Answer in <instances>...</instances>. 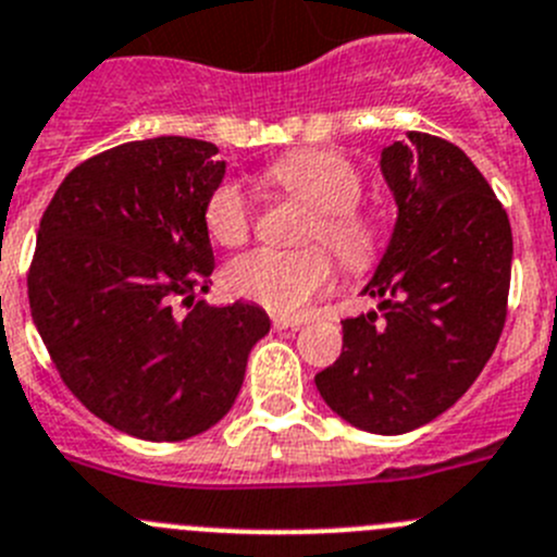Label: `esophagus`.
<instances>
[{"label": "esophagus", "instance_id": "obj_1", "mask_svg": "<svg viewBox=\"0 0 557 557\" xmlns=\"http://www.w3.org/2000/svg\"><path fill=\"white\" fill-rule=\"evenodd\" d=\"M306 320L304 318H273V329H278V331H295V329H300V325H304Z\"/></svg>", "mask_w": 557, "mask_h": 557}]
</instances>
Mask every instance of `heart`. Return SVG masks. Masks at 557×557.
Segmentation results:
<instances>
[{
    "label": "heart",
    "instance_id": "1",
    "mask_svg": "<svg viewBox=\"0 0 557 557\" xmlns=\"http://www.w3.org/2000/svg\"><path fill=\"white\" fill-rule=\"evenodd\" d=\"M270 185L293 196L314 212L306 237L323 239L345 268H367L379 251V228L356 209L361 176L336 151H293L264 171ZM203 223L218 245H243L251 232V207L243 187L221 182L203 203ZM232 295L264 306L270 312L293 314L304 309L331 282V259L318 245L295 251L257 248L232 259L223 273Z\"/></svg>",
    "mask_w": 557,
    "mask_h": 557
}]
</instances>
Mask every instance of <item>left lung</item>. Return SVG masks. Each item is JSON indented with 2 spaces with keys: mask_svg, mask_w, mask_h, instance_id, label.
Listing matches in <instances>:
<instances>
[{
  "mask_svg": "<svg viewBox=\"0 0 557 557\" xmlns=\"http://www.w3.org/2000/svg\"><path fill=\"white\" fill-rule=\"evenodd\" d=\"M397 218L361 295L379 314L342 320V354L314 375L336 417L397 436L475 384L505 325L513 237L503 203L458 146L408 132L381 151Z\"/></svg>",
  "mask_w": 557,
  "mask_h": 557,
  "instance_id": "8db88e82",
  "label": "left lung"
}]
</instances>
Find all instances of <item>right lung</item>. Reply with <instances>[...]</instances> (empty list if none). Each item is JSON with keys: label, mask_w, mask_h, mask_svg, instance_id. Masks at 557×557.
<instances>
[{"label": "right lung", "mask_w": 557, "mask_h": 557, "mask_svg": "<svg viewBox=\"0 0 557 557\" xmlns=\"http://www.w3.org/2000/svg\"><path fill=\"white\" fill-rule=\"evenodd\" d=\"M223 176L215 143H121L76 165L40 221L27 278L35 329L82 406L146 442L221 422L270 331L248 300L177 309L215 270L203 203Z\"/></svg>", "instance_id": "1"}]
</instances>
